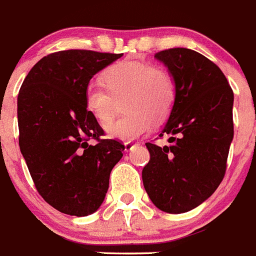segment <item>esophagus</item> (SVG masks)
I'll return each instance as SVG.
<instances>
[{"label": "esophagus", "instance_id": "34e87169", "mask_svg": "<svg viewBox=\"0 0 256 256\" xmlns=\"http://www.w3.org/2000/svg\"><path fill=\"white\" fill-rule=\"evenodd\" d=\"M134 146H136V144H131V142H125V150H126V152H130V150H132Z\"/></svg>", "mask_w": 256, "mask_h": 256}]
</instances>
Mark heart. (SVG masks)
Segmentation results:
<instances>
[{
  "label": "heart",
  "mask_w": 256,
  "mask_h": 256,
  "mask_svg": "<svg viewBox=\"0 0 256 256\" xmlns=\"http://www.w3.org/2000/svg\"><path fill=\"white\" fill-rule=\"evenodd\" d=\"M102 87L90 86L84 90V108L101 125L114 116L116 102L124 100L126 116L106 126L111 138L130 142L162 124L170 116L176 101V83L166 68L149 62H116L101 73Z\"/></svg>",
  "instance_id": "heart-1"
}]
</instances>
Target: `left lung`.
Segmentation results:
<instances>
[{
    "instance_id": "8db88e82",
    "label": "left lung",
    "mask_w": 256,
    "mask_h": 256,
    "mask_svg": "<svg viewBox=\"0 0 256 256\" xmlns=\"http://www.w3.org/2000/svg\"><path fill=\"white\" fill-rule=\"evenodd\" d=\"M176 83V101L160 138L146 142L150 160L142 169L148 196L159 210L183 214L200 206L222 182L234 138V92L221 69L186 48L162 50Z\"/></svg>"
}]
</instances>
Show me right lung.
Segmentation results:
<instances>
[{"label":"right lung","instance_id":"obj_1","mask_svg":"<svg viewBox=\"0 0 256 256\" xmlns=\"http://www.w3.org/2000/svg\"><path fill=\"white\" fill-rule=\"evenodd\" d=\"M121 56L83 49L52 52L31 68L20 88L21 154L39 194L59 212L82 217L97 211L110 173L122 158L125 145L102 139L104 128L84 108L90 78Z\"/></svg>","mask_w":256,"mask_h":256}]
</instances>
